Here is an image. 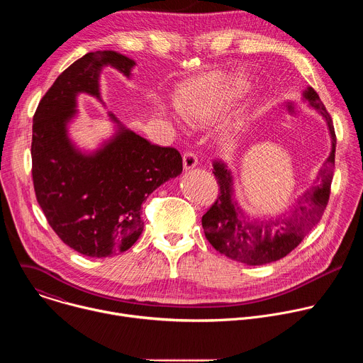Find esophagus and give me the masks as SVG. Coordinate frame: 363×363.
<instances>
[{"instance_id": "obj_1", "label": "esophagus", "mask_w": 363, "mask_h": 363, "mask_svg": "<svg viewBox=\"0 0 363 363\" xmlns=\"http://www.w3.org/2000/svg\"><path fill=\"white\" fill-rule=\"evenodd\" d=\"M196 164H198V158H196V155L194 152L188 150V152L184 153V169L185 171L195 168Z\"/></svg>"}]
</instances>
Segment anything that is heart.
Segmentation results:
<instances>
[{"label":"heart","instance_id":"heart-1","mask_svg":"<svg viewBox=\"0 0 363 363\" xmlns=\"http://www.w3.org/2000/svg\"><path fill=\"white\" fill-rule=\"evenodd\" d=\"M231 105V96L218 87L205 90L201 94L192 96L184 100L179 105L182 116L195 123H211L227 112ZM224 142L227 145L234 143V135L231 132L224 133Z\"/></svg>","mask_w":363,"mask_h":363}]
</instances>
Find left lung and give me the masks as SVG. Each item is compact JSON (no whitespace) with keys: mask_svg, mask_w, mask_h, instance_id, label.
I'll return each instance as SVG.
<instances>
[{"mask_svg":"<svg viewBox=\"0 0 363 363\" xmlns=\"http://www.w3.org/2000/svg\"><path fill=\"white\" fill-rule=\"evenodd\" d=\"M308 101L328 123L332 152L320 168L316 182L300 195L286 217L276 220H251L234 198L233 175L224 162H214L213 174L220 186V195L211 208L202 216L206 240L221 254L248 266L277 262L293 251L322 218L330 195L335 168L336 135L330 115L313 87L303 91Z\"/></svg>","mask_w":363,"mask_h":363,"instance_id":"1","label":"left lung"}]
</instances>
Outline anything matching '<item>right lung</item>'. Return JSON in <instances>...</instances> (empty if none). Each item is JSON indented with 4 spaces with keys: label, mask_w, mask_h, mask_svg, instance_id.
<instances>
[{
    "label": "right lung",
    "mask_w": 363,
    "mask_h": 363,
    "mask_svg": "<svg viewBox=\"0 0 363 363\" xmlns=\"http://www.w3.org/2000/svg\"><path fill=\"white\" fill-rule=\"evenodd\" d=\"M105 66L130 77L135 62L112 50L76 60L40 100L31 142L34 191L50 227L74 251L97 258L136 242L143 231L142 202L182 172L175 147L152 145L113 113L118 129L99 149L86 153L73 145L67 125L77 113V94L101 100L99 77Z\"/></svg>",
    "instance_id": "right-lung-1"
}]
</instances>
